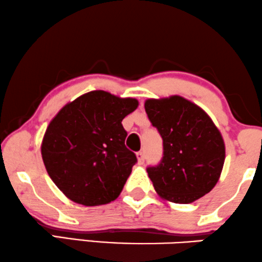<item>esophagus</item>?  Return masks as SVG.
Returning <instances> with one entry per match:
<instances>
[{
    "mask_svg": "<svg viewBox=\"0 0 262 262\" xmlns=\"http://www.w3.org/2000/svg\"><path fill=\"white\" fill-rule=\"evenodd\" d=\"M137 158H138L139 164H143L144 159H145V155H144L143 151H139V152H137Z\"/></svg>",
    "mask_w": 262,
    "mask_h": 262,
    "instance_id": "34e87169",
    "label": "esophagus"
}]
</instances>
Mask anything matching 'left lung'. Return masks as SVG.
Segmentation results:
<instances>
[{
    "mask_svg": "<svg viewBox=\"0 0 262 262\" xmlns=\"http://www.w3.org/2000/svg\"><path fill=\"white\" fill-rule=\"evenodd\" d=\"M151 124L163 139V158L146 169L163 200L191 203L217 183L226 157L225 142L200 106L180 96L147 99Z\"/></svg>",
    "mask_w": 262,
    "mask_h": 262,
    "instance_id": "1",
    "label": "left lung"
}]
</instances>
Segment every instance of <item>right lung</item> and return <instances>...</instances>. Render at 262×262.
Here are the masks:
<instances>
[{
    "label": "right lung",
    "instance_id": "1",
    "mask_svg": "<svg viewBox=\"0 0 262 262\" xmlns=\"http://www.w3.org/2000/svg\"><path fill=\"white\" fill-rule=\"evenodd\" d=\"M135 98L92 91L66 104L45 132L41 155L49 177L68 199L87 207L115 201L137 162L125 146L123 119Z\"/></svg>",
    "mask_w": 262,
    "mask_h": 262
}]
</instances>
